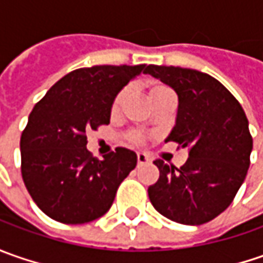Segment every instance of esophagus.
<instances>
[{
  "instance_id": "esophagus-1",
  "label": "esophagus",
  "mask_w": 263,
  "mask_h": 263,
  "mask_svg": "<svg viewBox=\"0 0 263 263\" xmlns=\"http://www.w3.org/2000/svg\"><path fill=\"white\" fill-rule=\"evenodd\" d=\"M146 162H149V157H147L146 154H143V152H139L137 154V164L142 165V164H146Z\"/></svg>"
}]
</instances>
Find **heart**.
<instances>
[{
	"instance_id": "b5f03b06",
	"label": "heart",
	"mask_w": 263,
	"mask_h": 263,
	"mask_svg": "<svg viewBox=\"0 0 263 263\" xmlns=\"http://www.w3.org/2000/svg\"><path fill=\"white\" fill-rule=\"evenodd\" d=\"M164 90H170L167 86H164V85H152L151 89H149V96L152 95H157L159 92H164ZM127 96V90H121L118 95L116 96V99H114V102H112V112H118L120 111V108L123 105V102H124V99H126ZM127 140L130 142V143H133V145H142L143 142H145V137L142 133H139V132H132V133H128L127 135Z\"/></svg>"
}]
</instances>
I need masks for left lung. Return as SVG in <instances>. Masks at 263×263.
<instances>
[{
  "instance_id": "1",
  "label": "left lung",
  "mask_w": 263,
  "mask_h": 263,
  "mask_svg": "<svg viewBox=\"0 0 263 263\" xmlns=\"http://www.w3.org/2000/svg\"><path fill=\"white\" fill-rule=\"evenodd\" d=\"M145 73L178 95L176 126L165 142L189 149L183 167L154 161L159 178L149 186L154 208L186 226H200L224 212L243 184L253 140L238 101L206 73L173 66H147Z\"/></svg>"
}]
</instances>
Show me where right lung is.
Masks as SVG:
<instances>
[{
  "label": "right lung",
  "instance_id": "add662e5",
  "mask_svg": "<svg viewBox=\"0 0 263 263\" xmlns=\"http://www.w3.org/2000/svg\"><path fill=\"white\" fill-rule=\"evenodd\" d=\"M145 67L77 68L33 106L20 137L22 177L33 202L49 218L85 224L111 208L137 157L130 149L117 147L96 159L87 151L86 133L109 124L116 96Z\"/></svg>",
  "mask_w": 263,
  "mask_h": 263
}]
</instances>
